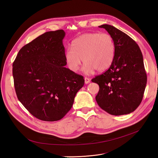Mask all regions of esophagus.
Segmentation results:
<instances>
[{
  "label": "esophagus",
  "instance_id": "34e87169",
  "mask_svg": "<svg viewBox=\"0 0 158 158\" xmlns=\"http://www.w3.org/2000/svg\"><path fill=\"white\" fill-rule=\"evenodd\" d=\"M84 80H85V84H89L90 82V79L89 78H87V77H85L84 78Z\"/></svg>",
  "mask_w": 158,
  "mask_h": 158
}]
</instances>
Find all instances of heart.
<instances>
[{"label": "heart", "mask_w": 158, "mask_h": 158, "mask_svg": "<svg viewBox=\"0 0 158 158\" xmlns=\"http://www.w3.org/2000/svg\"><path fill=\"white\" fill-rule=\"evenodd\" d=\"M115 45L112 36L107 33H85L72 43L66 51L65 59L71 70L77 72L83 60V71L91 74L97 70L103 72L113 63Z\"/></svg>", "instance_id": "1"}]
</instances>
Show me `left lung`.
<instances>
[{"label": "left lung", "instance_id": "obj_1", "mask_svg": "<svg viewBox=\"0 0 158 158\" xmlns=\"http://www.w3.org/2000/svg\"><path fill=\"white\" fill-rule=\"evenodd\" d=\"M99 27L113 38L115 52L109 69L92 80L99 86L95 99L100 107L113 115L129 114L140 106L146 85L142 52L125 33L111 25Z\"/></svg>", "mask_w": 158, "mask_h": 158}]
</instances>
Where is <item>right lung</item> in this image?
Here are the masks:
<instances>
[{
    "label": "right lung",
    "mask_w": 158,
    "mask_h": 158,
    "mask_svg": "<svg viewBox=\"0 0 158 158\" xmlns=\"http://www.w3.org/2000/svg\"><path fill=\"white\" fill-rule=\"evenodd\" d=\"M63 30L44 33L23 46L13 63L17 97L33 116L44 121L63 118L84 84L65 66Z\"/></svg>",
    "instance_id": "right-lung-1"
}]
</instances>
